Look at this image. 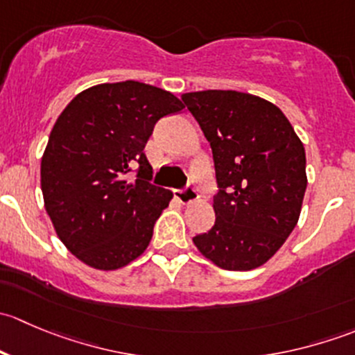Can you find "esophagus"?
<instances>
[{
	"label": "esophagus",
	"mask_w": 355,
	"mask_h": 355,
	"mask_svg": "<svg viewBox=\"0 0 355 355\" xmlns=\"http://www.w3.org/2000/svg\"><path fill=\"white\" fill-rule=\"evenodd\" d=\"M175 198L180 200L182 204H191V202H194V200L199 199V194L194 187H191V185H189V187L182 189V191H175Z\"/></svg>",
	"instance_id": "obj_1"
}]
</instances>
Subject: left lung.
<instances>
[{
	"instance_id": "left-lung-1",
	"label": "left lung",
	"mask_w": 355,
	"mask_h": 355,
	"mask_svg": "<svg viewBox=\"0 0 355 355\" xmlns=\"http://www.w3.org/2000/svg\"><path fill=\"white\" fill-rule=\"evenodd\" d=\"M213 149L220 192L196 247L218 268L249 271L278 252L299 221L307 187L306 151L282 110L239 91L182 96Z\"/></svg>"
}]
</instances>
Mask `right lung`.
<instances>
[{"mask_svg": "<svg viewBox=\"0 0 355 355\" xmlns=\"http://www.w3.org/2000/svg\"><path fill=\"white\" fill-rule=\"evenodd\" d=\"M184 110L164 89L135 80L75 96L41 159L46 213L65 247L87 266L113 271L137 259L173 192L151 184L146 142L161 116ZM139 167L135 181L124 175Z\"/></svg>", "mask_w": 355, "mask_h": 355, "instance_id": "right-lung-1", "label": "right lung"}]
</instances>
